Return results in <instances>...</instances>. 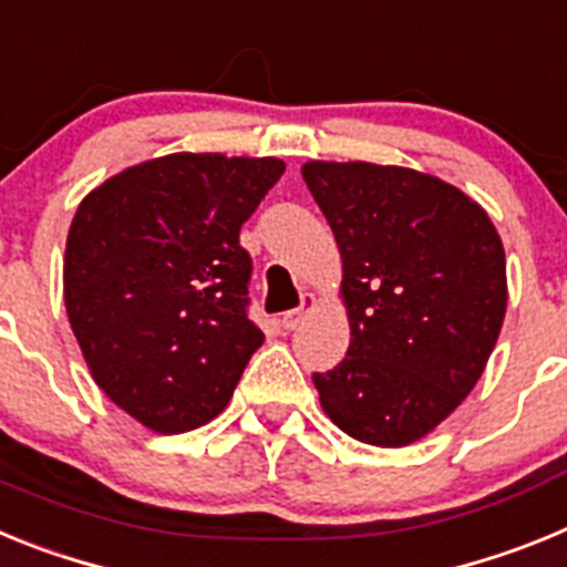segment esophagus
I'll list each match as a JSON object with an SVG mask.
<instances>
[{
	"mask_svg": "<svg viewBox=\"0 0 567 567\" xmlns=\"http://www.w3.org/2000/svg\"><path fill=\"white\" fill-rule=\"evenodd\" d=\"M315 309H318V298H315L312 292H307L303 298H300L298 309H289V312H284L280 323H284V329H287V332H292V329L300 327V320L307 318L309 312H315Z\"/></svg>",
	"mask_w": 567,
	"mask_h": 567,
	"instance_id": "1",
	"label": "esophagus"
}]
</instances>
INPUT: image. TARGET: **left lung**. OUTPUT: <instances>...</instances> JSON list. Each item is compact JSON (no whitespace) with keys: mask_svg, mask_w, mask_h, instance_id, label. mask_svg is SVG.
Listing matches in <instances>:
<instances>
[{"mask_svg":"<svg viewBox=\"0 0 567 567\" xmlns=\"http://www.w3.org/2000/svg\"><path fill=\"white\" fill-rule=\"evenodd\" d=\"M309 193L343 260L349 352L312 374L340 432L380 449L432 434L485 372L508 278L497 227L437 175L394 164L307 162Z\"/></svg>","mask_w":567,"mask_h":567,"instance_id":"1","label":"left lung"}]
</instances>
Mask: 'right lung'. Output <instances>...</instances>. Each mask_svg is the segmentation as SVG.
<instances>
[{"mask_svg":"<svg viewBox=\"0 0 567 567\" xmlns=\"http://www.w3.org/2000/svg\"><path fill=\"white\" fill-rule=\"evenodd\" d=\"M287 164L169 153L115 173L79 204L64 307L90 374L155 434L227 409L264 332L247 318L252 260L238 244Z\"/></svg>","mask_w":567,"mask_h":567,"instance_id":"1","label":"right lung"}]
</instances>
